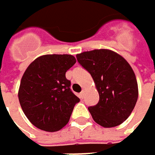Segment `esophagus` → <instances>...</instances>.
<instances>
[{
	"mask_svg": "<svg viewBox=\"0 0 155 155\" xmlns=\"http://www.w3.org/2000/svg\"><path fill=\"white\" fill-rule=\"evenodd\" d=\"M79 96H80V97H81V98H82V97H83V96H84V91H82L81 92V93L79 94Z\"/></svg>",
	"mask_w": 155,
	"mask_h": 155,
	"instance_id": "1",
	"label": "esophagus"
}]
</instances>
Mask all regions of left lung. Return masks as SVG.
<instances>
[{"mask_svg": "<svg viewBox=\"0 0 155 155\" xmlns=\"http://www.w3.org/2000/svg\"><path fill=\"white\" fill-rule=\"evenodd\" d=\"M78 62L92 76L99 101L90 106L93 120L105 128L121 124L136 106L138 88L131 66L110 49H94L76 55Z\"/></svg>", "mask_w": 155, "mask_h": 155, "instance_id": "1", "label": "left lung"}]
</instances>
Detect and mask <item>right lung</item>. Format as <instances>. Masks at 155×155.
Instances as JSON below:
<instances>
[{"label": "right lung", "instance_id": "1", "mask_svg": "<svg viewBox=\"0 0 155 155\" xmlns=\"http://www.w3.org/2000/svg\"><path fill=\"white\" fill-rule=\"evenodd\" d=\"M75 62L72 55H43L25 71L18 99L24 114L36 128L55 132L69 121L80 98L71 91L65 73Z\"/></svg>", "mask_w": 155, "mask_h": 155}]
</instances>
